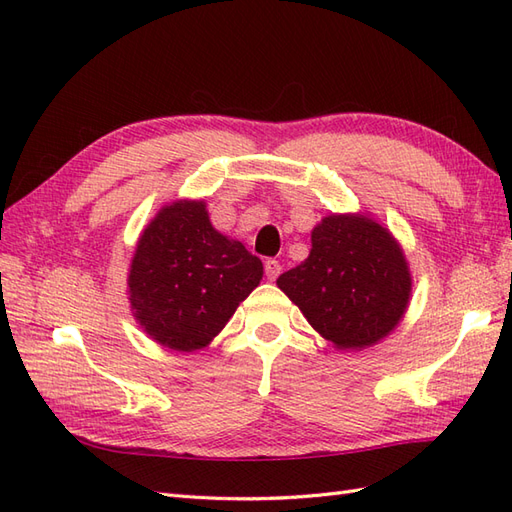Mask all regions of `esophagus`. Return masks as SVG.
Returning a JSON list of instances; mask_svg holds the SVG:
<instances>
[{
    "instance_id": "1",
    "label": "esophagus",
    "mask_w": 512,
    "mask_h": 512,
    "mask_svg": "<svg viewBox=\"0 0 512 512\" xmlns=\"http://www.w3.org/2000/svg\"><path fill=\"white\" fill-rule=\"evenodd\" d=\"M265 273H267L269 280H275V277L282 273V265L275 258H267L265 260Z\"/></svg>"
}]
</instances>
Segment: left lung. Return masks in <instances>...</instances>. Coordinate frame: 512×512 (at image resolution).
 Segmentation results:
<instances>
[{
  "label": "left lung",
  "mask_w": 512,
  "mask_h": 512,
  "mask_svg": "<svg viewBox=\"0 0 512 512\" xmlns=\"http://www.w3.org/2000/svg\"><path fill=\"white\" fill-rule=\"evenodd\" d=\"M277 286L337 348H365L397 327L412 280L389 230L365 215H329L312 232L307 260Z\"/></svg>",
  "instance_id": "obj_1"
}]
</instances>
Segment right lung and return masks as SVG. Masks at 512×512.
I'll return each instance as SVG.
<instances>
[{
  "label": "right lung",
  "mask_w": 512,
  "mask_h": 512,
  "mask_svg": "<svg viewBox=\"0 0 512 512\" xmlns=\"http://www.w3.org/2000/svg\"><path fill=\"white\" fill-rule=\"evenodd\" d=\"M260 280V258L211 226L203 200H179L145 228L128 286L141 327L162 346L192 352L226 327Z\"/></svg>",
  "instance_id": "obj_1"
}]
</instances>
